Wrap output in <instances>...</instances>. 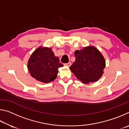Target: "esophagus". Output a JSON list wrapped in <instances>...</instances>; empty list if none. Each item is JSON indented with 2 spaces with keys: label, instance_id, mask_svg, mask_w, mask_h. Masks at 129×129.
<instances>
[{
  "label": "esophagus",
  "instance_id": "34e87169",
  "mask_svg": "<svg viewBox=\"0 0 129 129\" xmlns=\"http://www.w3.org/2000/svg\"><path fill=\"white\" fill-rule=\"evenodd\" d=\"M64 65H65V66H67V67H69L71 65V63L70 62H68V63H66V64H64Z\"/></svg>",
  "mask_w": 129,
  "mask_h": 129
}]
</instances>
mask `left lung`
Masks as SVG:
<instances>
[{
    "label": "left lung",
    "mask_w": 129,
    "mask_h": 129,
    "mask_svg": "<svg viewBox=\"0 0 129 129\" xmlns=\"http://www.w3.org/2000/svg\"><path fill=\"white\" fill-rule=\"evenodd\" d=\"M76 60L69 67L78 80L84 84L97 81L104 73L105 60L95 47H84L75 52Z\"/></svg>",
    "instance_id": "left-lung-1"
}]
</instances>
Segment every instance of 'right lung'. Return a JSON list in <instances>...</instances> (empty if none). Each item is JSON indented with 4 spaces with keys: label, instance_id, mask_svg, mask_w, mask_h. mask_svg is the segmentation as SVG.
<instances>
[{
    "label": "right lung",
    "instance_id": "right-lung-1",
    "mask_svg": "<svg viewBox=\"0 0 129 129\" xmlns=\"http://www.w3.org/2000/svg\"><path fill=\"white\" fill-rule=\"evenodd\" d=\"M62 67L58 57L54 56L53 52L48 47L37 48L28 62V69L32 77L44 83L55 80L58 68Z\"/></svg>",
    "mask_w": 129,
    "mask_h": 129
}]
</instances>
